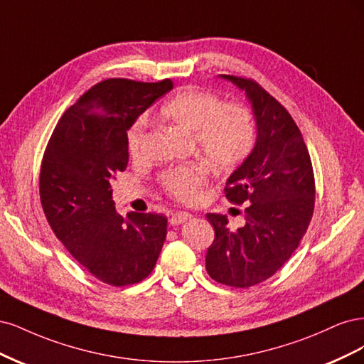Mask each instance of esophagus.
<instances>
[{
    "mask_svg": "<svg viewBox=\"0 0 364 364\" xmlns=\"http://www.w3.org/2000/svg\"><path fill=\"white\" fill-rule=\"evenodd\" d=\"M191 218H192L191 213H187V212H177V213H173V215L171 216V224H172V225H181V224H184L186 220H189Z\"/></svg>",
    "mask_w": 364,
    "mask_h": 364,
    "instance_id": "1",
    "label": "esophagus"
}]
</instances>
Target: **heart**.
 Listing matches in <instances>:
<instances>
[{"mask_svg":"<svg viewBox=\"0 0 364 364\" xmlns=\"http://www.w3.org/2000/svg\"><path fill=\"white\" fill-rule=\"evenodd\" d=\"M161 122L192 132L196 148L220 171H232L251 154L255 125L251 113L239 104H224L216 93L186 89L168 100L159 110ZM145 119H139L127 133L132 156L140 152L145 137ZM210 180V168L203 161H191L163 173L165 191L183 203H195L203 196Z\"/></svg>","mask_w":364,"mask_h":364,"instance_id":"heart-1","label":"heart"}]
</instances>
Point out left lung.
I'll list each match as a JSON object with an SVG mask.
<instances>
[{
  "label": "left lung",
  "mask_w": 364,
  "mask_h": 364,
  "mask_svg": "<svg viewBox=\"0 0 364 364\" xmlns=\"http://www.w3.org/2000/svg\"><path fill=\"white\" fill-rule=\"evenodd\" d=\"M245 92L257 124L251 154L225 186L232 204H248L245 225L228 228L225 215L207 213L215 240L205 255L208 275L246 289L271 278L306 234L314 210L309 149L289 112L254 80L220 75Z\"/></svg>",
  "instance_id": "left-lung-1"
}]
</instances>
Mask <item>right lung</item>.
Instances as JSON below:
<instances>
[{
  "label": "right lung",
  "mask_w": 364,
  "mask_h": 364,
  "mask_svg": "<svg viewBox=\"0 0 364 364\" xmlns=\"http://www.w3.org/2000/svg\"><path fill=\"white\" fill-rule=\"evenodd\" d=\"M172 87L171 80H104L63 113L46 145L39 178L46 220L69 254L105 284L146 278L166 239L163 215L116 213L110 181L128 165L127 132Z\"/></svg>",
  "instance_id": "1"
}]
</instances>
